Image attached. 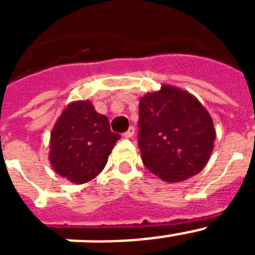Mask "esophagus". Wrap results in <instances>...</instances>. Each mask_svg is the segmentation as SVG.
I'll return each instance as SVG.
<instances>
[{
    "mask_svg": "<svg viewBox=\"0 0 255 255\" xmlns=\"http://www.w3.org/2000/svg\"><path fill=\"white\" fill-rule=\"evenodd\" d=\"M134 132H135V129H134V128H132V126H130L129 129H128L125 132H124V136L129 139V138H131L132 135H134Z\"/></svg>",
    "mask_w": 255,
    "mask_h": 255,
    "instance_id": "obj_1",
    "label": "esophagus"
}]
</instances>
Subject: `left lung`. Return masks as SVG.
<instances>
[{
    "mask_svg": "<svg viewBox=\"0 0 255 255\" xmlns=\"http://www.w3.org/2000/svg\"><path fill=\"white\" fill-rule=\"evenodd\" d=\"M211 115L189 92L162 84L139 102V148L144 166L166 182L199 173L213 150Z\"/></svg>",
    "mask_w": 255,
    "mask_h": 255,
    "instance_id": "obj_1",
    "label": "left lung"
}]
</instances>
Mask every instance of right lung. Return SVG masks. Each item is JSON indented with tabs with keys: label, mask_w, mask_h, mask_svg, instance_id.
I'll return each instance as SVG.
<instances>
[{
	"label": "right lung",
	"mask_w": 255,
	"mask_h": 255,
	"mask_svg": "<svg viewBox=\"0 0 255 255\" xmlns=\"http://www.w3.org/2000/svg\"><path fill=\"white\" fill-rule=\"evenodd\" d=\"M119 139L91 101H75L64 108L52 129L49 162L57 175L80 185L105 168Z\"/></svg>",
	"instance_id": "1"
}]
</instances>
